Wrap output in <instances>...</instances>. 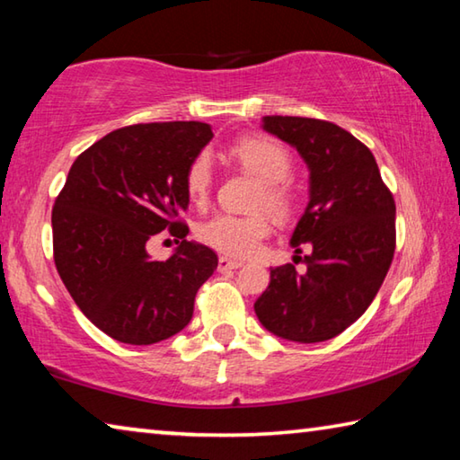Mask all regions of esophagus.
<instances>
[{
    "instance_id": "obj_1",
    "label": "esophagus",
    "mask_w": 460,
    "mask_h": 460,
    "mask_svg": "<svg viewBox=\"0 0 460 460\" xmlns=\"http://www.w3.org/2000/svg\"><path fill=\"white\" fill-rule=\"evenodd\" d=\"M238 267H243V262L240 261H232L228 257L217 259V270H220V273H226V270H234Z\"/></svg>"
}]
</instances>
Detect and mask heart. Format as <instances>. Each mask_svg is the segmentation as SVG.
Listing matches in <instances>:
<instances>
[{
    "instance_id": "obj_1",
    "label": "heart",
    "mask_w": 460,
    "mask_h": 460,
    "mask_svg": "<svg viewBox=\"0 0 460 460\" xmlns=\"http://www.w3.org/2000/svg\"><path fill=\"white\" fill-rule=\"evenodd\" d=\"M228 155L261 181L254 206L267 208L277 217H288L293 209V191L288 183L293 163L288 148L267 137H244L232 142ZM212 185V156L208 153L195 155L185 171V190L195 206L208 201ZM269 230L270 224L265 214H217L199 226L198 238L226 257L248 259L259 252Z\"/></svg>"
}]
</instances>
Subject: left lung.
I'll list each match as a JSON object with an SVG mask.
<instances>
[{"label": "left lung", "mask_w": 460, "mask_h": 460, "mask_svg": "<svg viewBox=\"0 0 460 460\" xmlns=\"http://www.w3.org/2000/svg\"><path fill=\"white\" fill-rule=\"evenodd\" d=\"M267 132L289 142L310 167V203L291 244L296 265L270 269L254 301L269 332L293 342H322L344 332L367 312L395 252V199L363 142L326 119L265 116Z\"/></svg>", "instance_id": "obj_1"}]
</instances>
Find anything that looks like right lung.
I'll return each instance as SVG.
<instances>
[{
	"instance_id": "obj_1",
	"label": "right lung",
	"mask_w": 460,
	"mask_h": 460,
	"mask_svg": "<svg viewBox=\"0 0 460 460\" xmlns=\"http://www.w3.org/2000/svg\"><path fill=\"white\" fill-rule=\"evenodd\" d=\"M203 122L118 128L75 159L52 206V252L66 291L97 328L124 344H155L190 323L198 289L217 267L212 248L185 240V171L212 140ZM167 229L181 240L167 261L146 252Z\"/></svg>"
}]
</instances>
